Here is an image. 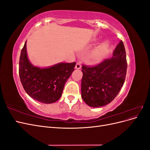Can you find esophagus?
<instances>
[{
  "mask_svg": "<svg viewBox=\"0 0 150 150\" xmlns=\"http://www.w3.org/2000/svg\"><path fill=\"white\" fill-rule=\"evenodd\" d=\"M76 69H81V63L80 62H78L76 63Z\"/></svg>",
  "mask_w": 150,
  "mask_h": 150,
  "instance_id": "34e87169",
  "label": "esophagus"
}]
</instances>
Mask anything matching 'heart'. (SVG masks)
<instances>
[{
    "mask_svg": "<svg viewBox=\"0 0 150 150\" xmlns=\"http://www.w3.org/2000/svg\"><path fill=\"white\" fill-rule=\"evenodd\" d=\"M108 49V44L106 43L102 44L100 46H98L93 54V58L95 61H99L104 56V54L106 52Z\"/></svg>",
    "mask_w": 150,
    "mask_h": 150,
    "instance_id": "obj_1",
    "label": "heart"
}]
</instances>
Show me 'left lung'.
<instances>
[{
    "label": "left lung",
    "mask_w": 150,
    "mask_h": 150,
    "mask_svg": "<svg viewBox=\"0 0 150 150\" xmlns=\"http://www.w3.org/2000/svg\"><path fill=\"white\" fill-rule=\"evenodd\" d=\"M112 57L94 66L83 64L81 96L88 106H105L114 99L123 86L127 70L125 46L121 40Z\"/></svg>",
    "instance_id": "left-lung-1"
}]
</instances>
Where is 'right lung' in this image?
<instances>
[{
	"label": "right lung",
	"mask_w": 150,
	"mask_h": 150,
	"mask_svg": "<svg viewBox=\"0 0 150 150\" xmlns=\"http://www.w3.org/2000/svg\"><path fill=\"white\" fill-rule=\"evenodd\" d=\"M76 62L59 63L47 68L35 67L29 62L26 42L21 50L19 77L22 86L29 96L39 102L52 103L61 96L64 84L74 70Z\"/></svg>",
	"instance_id": "obj_1"
}]
</instances>
